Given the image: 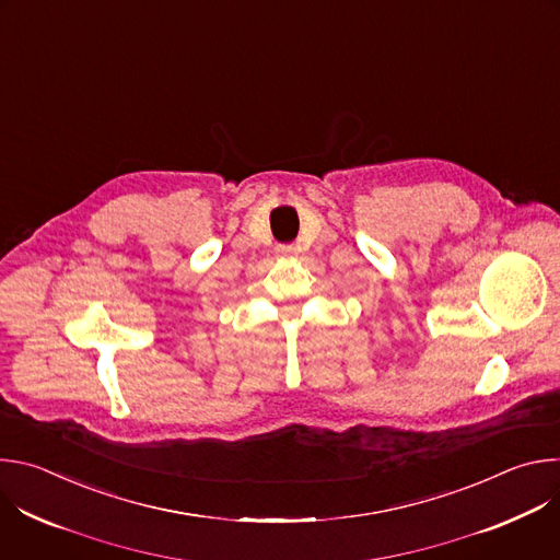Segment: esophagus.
Listing matches in <instances>:
<instances>
[{"label": "esophagus", "instance_id": "obj_1", "mask_svg": "<svg viewBox=\"0 0 560 560\" xmlns=\"http://www.w3.org/2000/svg\"><path fill=\"white\" fill-rule=\"evenodd\" d=\"M277 253H279L281 257H292V255H294V248H292V246H279Z\"/></svg>", "mask_w": 560, "mask_h": 560}]
</instances>
